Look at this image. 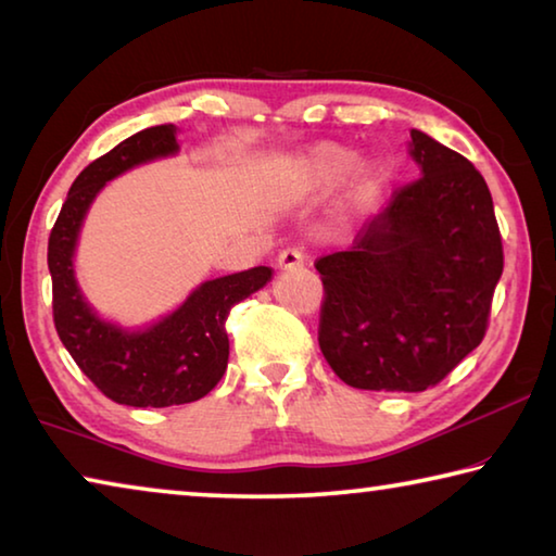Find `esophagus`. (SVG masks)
I'll list each match as a JSON object with an SVG mask.
<instances>
[{"mask_svg":"<svg viewBox=\"0 0 556 556\" xmlns=\"http://www.w3.org/2000/svg\"><path fill=\"white\" fill-rule=\"evenodd\" d=\"M277 265H279V269H296V267L304 265V252L296 250V248L281 250L279 257H277Z\"/></svg>","mask_w":556,"mask_h":556,"instance_id":"obj_1","label":"esophagus"}]
</instances>
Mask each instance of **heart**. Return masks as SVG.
Here are the masks:
<instances>
[{"instance_id":"obj_1","label":"heart","mask_w":556,"mask_h":556,"mask_svg":"<svg viewBox=\"0 0 556 556\" xmlns=\"http://www.w3.org/2000/svg\"><path fill=\"white\" fill-rule=\"evenodd\" d=\"M355 162L353 149L343 144L324 142L312 149H306L304 154L296 156V162L289 168V188L296 195H316L331 191L351 172ZM382 181V168L368 164L361 166L353 176V195L363 199V195L372 193L378 184Z\"/></svg>"}]
</instances>
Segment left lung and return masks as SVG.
<instances>
[{
    "label": "left lung",
    "instance_id": "obj_1",
    "mask_svg": "<svg viewBox=\"0 0 556 556\" xmlns=\"http://www.w3.org/2000/svg\"><path fill=\"white\" fill-rule=\"evenodd\" d=\"M417 181L394 188L348 250L314 262L318 345L345 384L425 392L481 345L503 275V238L481 172L412 129Z\"/></svg>",
    "mask_w": 556,
    "mask_h": 556
}]
</instances>
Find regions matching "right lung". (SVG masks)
<instances>
[{
	"mask_svg": "<svg viewBox=\"0 0 556 556\" xmlns=\"http://www.w3.org/2000/svg\"><path fill=\"white\" fill-rule=\"evenodd\" d=\"M176 149V127L156 125L96 159L73 181L49 238L53 324L61 343L105 397L127 407H172L205 397L228 368L230 308L271 277L269 267H252L205 281L178 312L137 333L119 331L90 312L73 277V250L88 205L110 178Z\"/></svg>",
	"mask_w": 556,
	"mask_h": 556,
	"instance_id": "1",
	"label": "right lung"
}]
</instances>
